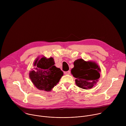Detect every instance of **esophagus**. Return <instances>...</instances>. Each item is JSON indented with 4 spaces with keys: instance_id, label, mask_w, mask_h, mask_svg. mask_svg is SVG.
Returning <instances> with one entry per match:
<instances>
[{
    "instance_id": "34e87169",
    "label": "esophagus",
    "mask_w": 126,
    "mask_h": 126,
    "mask_svg": "<svg viewBox=\"0 0 126 126\" xmlns=\"http://www.w3.org/2000/svg\"><path fill=\"white\" fill-rule=\"evenodd\" d=\"M64 74L65 75H69L70 74V71H68L64 72Z\"/></svg>"
}]
</instances>
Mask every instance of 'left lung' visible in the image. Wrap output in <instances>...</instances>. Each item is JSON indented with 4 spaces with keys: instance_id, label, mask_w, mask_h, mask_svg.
<instances>
[{
    "instance_id": "8db88e82",
    "label": "left lung",
    "mask_w": 126,
    "mask_h": 126,
    "mask_svg": "<svg viewBox=\"0 0 126 126\" xmlns=\"http://www.w3.org/2000/svg\"><path fill=\"white\" fill-rule=\"evenodd\" d=\"M101 69L94 61L78 59L74 62L71 72L76 78V85L83 89L92 88L99 81Z\"/></svg>"
}]
</instances>
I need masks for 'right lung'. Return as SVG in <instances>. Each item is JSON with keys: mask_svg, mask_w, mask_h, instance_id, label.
<instances>
[{"mask_svg": "<svg viewBox=\"0 0 126 126\" xmlns=\"http://www.w3.org/2000/svg\"><path fill=\"white\" fill-rule=\"evenodd\" d=\"M53 58L44 56L35 60V67L30 71L29 76L33 85L40 90L49 92L56 86L63 76V71L56 67Z\"/></svg>", "mask_w": 126, "mask_h": 126, "instance_id": "1", "label": "right lung"}]
</instances>
